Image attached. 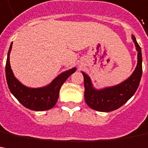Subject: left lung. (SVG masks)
<instances>
[{
  "instance_id": "1",
  "label": "left lung",
  "mask_w": 148,
  "mask_h": 148,
  "mask_svg": "<svg viewBox=\"0 0 148 148\" xmlns=\"http://www.w3.org/2000/svg\"><path fill=\"white\" fill-rule=\"evenodd\" d=\"M132 39L138 51V63L135 70L127 80L117 86L96 90L92 85L90 76L82 72L85 86V100L87 105L92 109L105 112L116 110L135 94L143 73L142 52L134 35H132Z\"/></svg>"
}]
</instances>
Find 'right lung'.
I'll list each match as a JSON object with an SVG mask.
<instances>
[{"label":"right lung","mask_w":148,"mask_h":148,"mask_svg":"<svg viewBox=\"0 0 148 148\" xmlns=\"http://www.w3.org/2000/svg\"><path fill=\"white\" fill-rule=\"evenodd\" d=\"M13 43V42H12ZM12 43L7 54L5 65V76L9 89L18 102L27 108L32 111H46L51 109L56 104L59 95V90L62 84L72 73L76 71V67L62 72L48 86L41 88H29L23 86L15 78L10 63V53Z\"/></svg>","instance_id":"right-lung-1"}]
</instances>
